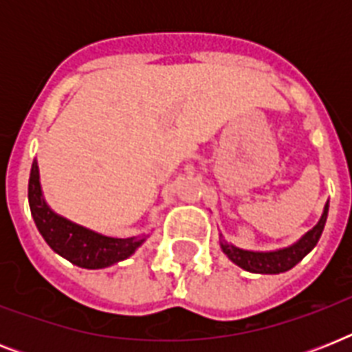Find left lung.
<instances>
[{"mask_svg":"<svg viewBox=\"0 0 352 352\" xmlns=\"http://www.w3.org/2000/svg\"><path fill=\"white\" fill-rule=\"evenodd\" d=\"M327 212H329V203L325 204V210H323V215L320 223H318L311 232H307L303 237H301L296 245L289 246V248H283V250L278 252H248L241 250V248H235V246L225 243L223 246V252L226 256L230 257L232 261L237 265V267L245 268L248 272L256 274H279L287 272L290 268L298 265V263L303 259V257L309 254V252L316 246V243L320 241V235L323 232V226H325V221H327Z\"/></svg>","mask_w":352,"mask_h":352,"instance_id":"obj_1","label":"left lung"}]
</instances>
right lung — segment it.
Masks as SVG:
<instances>
[{"label": "right lung", "instance_id": "1", "mask_svg": "<svg viewBox=\"0 0 352 352\" xmlns=\"http://www.w3.org/2000/svg\"><path fill=\"white\" fill-rule=\"evenodd\" d=\"M29 204L30 214L34 217L40 234L47 245L62 257L69 259L82 268H104L113 263L126 259L137 250L144 239H115L106 235L95 234L84 226H78L71 221L58 217L49 210L40 188L38 164L32 162L29 177Z\"/></svg>", "mask_w": 352, "mask_h": 352}]
</instances>
